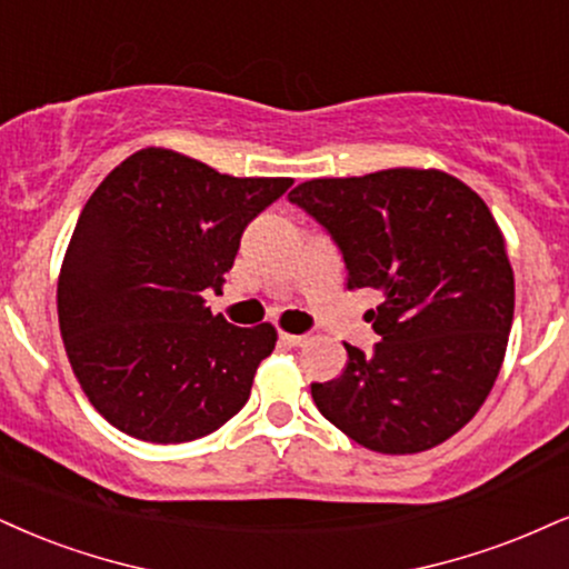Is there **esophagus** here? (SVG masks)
Instances as JSON below:
<instances>
[{
	"mask_svg": "<svg viewBox=\"0 0 569 569\" xmlns=\"http://www.w3.org/2000/svg\"><path fill=\"white\" fill-rule=\"evenodd\" d=\"M306 340H308L306 335H287V332H279V342H282L284 348H300Z\"/></svg>",
	"mask_w": 569,
	"mask_h": 569,
	"instance_id": "esophagus-1",
	"label": "esophagus"
}]
</instances>
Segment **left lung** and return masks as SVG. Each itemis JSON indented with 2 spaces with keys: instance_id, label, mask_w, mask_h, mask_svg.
Listing matches in <instances>:
<instances>
[{
  "instance_id": "left-lung-1",
  "label": "left lung",
  "mask_w": 569,
  "mask_h": 569,
  "mask_svg": "<svg viewBox=\"0 0 569 569\" xmlns=\"http://www.w3.org/2000/svg\"><path fill=\"white\" fill-rule=\"evenodd\" d=\"M338 244L350 290L371 287L380 342L348 346L338 380L313 382L319 411L380 453L443 443L499 377L515 317V273L478 192L443 171L390 168L311 179L287 194Z\"/></svg>"
}]
</instances>
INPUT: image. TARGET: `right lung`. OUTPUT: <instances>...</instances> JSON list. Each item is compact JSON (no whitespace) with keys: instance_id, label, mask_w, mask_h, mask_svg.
<instances>
[{"instance_id":"obj_1","label":"right lung","mask_w":569,"mask_h":569,"mask_svg":"<svg viewBox=\"0 0 569 569\" xmlns=\"http://www.w3.org/2000/svg\"><path fill=\"white\" fill-rule=\"evenodd\" d=\"M292 179H237L147 147L83 206L58 282L66 353L118 430L187 443L248 403L271 325L234 327L202 300L221 290L242 231Z\"/></svg>"}]
</instances>
